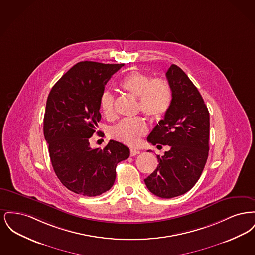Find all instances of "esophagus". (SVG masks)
<instances>
[{
  "label": "esophagus",
  "instance_id": "1",
  "mask_svg": "<svg viewBox=\"0 0 255 255\" xmlns=\"http://www.w3.org/2000/svg\"><path fill=\"white\" fill-rule=\"evenodd\" d=\"M140 152L138 151V150H135V149H131L130 150V156L131 157H134V156H136V155H138Z\"/></svg>",
  "mask_w": 255,
  "mask_h": 255
}]
</instances>
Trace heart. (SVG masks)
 Segmentation results:
<instances>
[{
    "label": "heart",
    "mask_w": 255,
    "mask_h": 255,
    "mask_svg": "<svg viewBox=\"0 0 255 255\" xmlns=\"http://www.w3.org/2000/svg\"><path fill=\"white\" fill-rule=\"evenodd\" d=\"M121 87L126 92L139 99V109L150 119L161 118L169 109L171 91L168 84L161 79H151L140 72H133L127 75ZM100 108L106 117L115 113V97L106 91L100 98ZM148 131L147 124L141 118L123 120L111 129V135L128 145H135L140 137Z\"/></svg>",
    "instance_id": "obj_1"
}]
</instances>
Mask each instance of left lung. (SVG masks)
Segmentation results:
<instances>
[{"label": "left lung", "instance_id": "left-lung-1", "mask_svg": "<svg viewBox=\"0 0 255 255\" xmlns=\"http://www.w3.org/2000/svg\"><path fill=\"white\" fill-rule=\"evenodd\" d=\"M166 78L172 92L169 109L147 140L168 145L169 151L157 156L158 167L144 182L150 192L169 199L189 191L202 175L209 150V113L181 68L171 65Z\"/></svg>", "mask_w": 255, "mask_h": 255}]
</instances>
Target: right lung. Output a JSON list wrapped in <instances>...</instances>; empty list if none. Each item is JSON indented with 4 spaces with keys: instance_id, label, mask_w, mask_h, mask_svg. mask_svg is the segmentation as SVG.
I'll use <instances>...</instances> for the list:
<instances>
[{
    "instance_id": "right-lung-1",
    "label": "right lung",
    "mask_w": 255,
    "mask_h": 255,
    "mask_svg": "<svg viewBox=\"0 0 255 255\" xmlns=\"http://www.w3.org/2000/svg\"><path fill=\"white\" fill-rule=\"evenodd\" d=\"M122 66L79 62L48 97L44 135L50 161L63 185L76 194L94 197L108 191L116 180L117 164L130 156L129 148L116 140L102 150L91 148L89 142L101 120L100 98L105 86Z\"/></svg>"
}]
</instances>
